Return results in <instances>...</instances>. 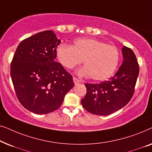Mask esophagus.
<instances>
[{"instance_id":"obj_1","label":"esophagus","mask_w":152,"mask_h":152,"mask_svg":"<svg viewBox=\"0 0 152 152\" xmlns=\"http://www.w3.org/2000/svg\"><path fill=\"white\" fill-rule=\"evenodd\" d=\"M73 82L75 83V84L77 85V84H80V83L82 82V81L80 80H78V79L76 78L75 77H73Z\"/></svg>"}]
</instances>
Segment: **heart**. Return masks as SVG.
<instances>
[{
  "mask_svg": "<svg viewBox=\"0 0 152 152\" xmlns=\"http://www.w3.org/2000/svg\"><path fill=\"white\" fill-rule=\"evenodd\" d=\"M56 55L59 63L67 69H72L84 62L80 74L91 77L95 81H104L115 71L120 53L114 45L93 38H81L72 45H59Z\"/></svg>",
  "mask_w": 152,
  "mask_h": 152,
  "instance_id": "1",
  "label": "heart"
}]
</instances>
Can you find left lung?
Returning a JSON list of instances; mask_svg holds the SVG:
<instances>
[{"mask_svg": "<svg viewBox=\"0 0 152 152\" xmlns=\"http://www.w3.org/2000/svg\"><path fill=\"white\" fill-rule=\"evenodd\" d=\"M123 62L115 75L99 84H85L86 94L81 102L89 113L107 115L122 109L132 98L139 74V64L133 50L124 46Z\"/></svg>", "mask_w": 152, "mask_h": 152, "instance_id": "left-lung-1", "label": "left lung"}]
</instances>
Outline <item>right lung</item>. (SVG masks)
Here are the masks:
<instances>
[{
	"instance_id": "obj_1",
	"label": "right lung",
	"mask_w": 152,
	"mask_h": 152,
	"mask_svg": "<svg viewBox=\"0 0 152 152\" xmlns=\"http://www.w3.org/2000/svg\"><path fill=\"white\" fill-rule=\"evenodd\" d=\"M60 43L53 31L39 32L23 40L12 59L10 74L16 97L36 114L57 110L75 85L71 75L55 61Z\"/></svg>"
}]
</instances>
